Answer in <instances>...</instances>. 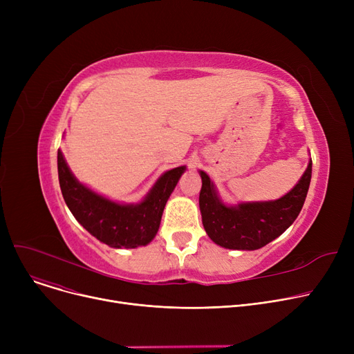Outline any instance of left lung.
Instances as JSON below:
<instances>
[{
    "mask_svg": "<svg viewBox=\"0 0 354 354\" xmlns=\"http://www.w3.org/2000/svg\"><path fill=\"white\" fill-rule=\"evenodd\" d=\"M311 160L299 183L275 201L225 205L209 176L199 171L202 188L199 209L202 224L215 244L230 250H258L280 236L299 216L311 180Z\"/></svg>",
    "mask_w": 354,
    "mask_h": 354,
    "instance_id": "left-lung-1",
    "label": "left lung"
}]
</instances>
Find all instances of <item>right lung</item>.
<instances>
[{
	"label": "right lung",
	"mask_w": 354,
	"mask_h": 354,
	"mask_svg": "<svg viewBox=\"0 0 354 354\" xmlns=\"http://www.w3.org/2000/svg\"><path fill=\"white\" fill-rule=\"evenodd\" d=\"M59 182L68 209L84 230L111 248H138L155 238L167 199L187 166L165 172L140 203H118L80 183L57 152Z\"/></svg>",
	"instance_id": "right-lung-1"
}]
</instances>
